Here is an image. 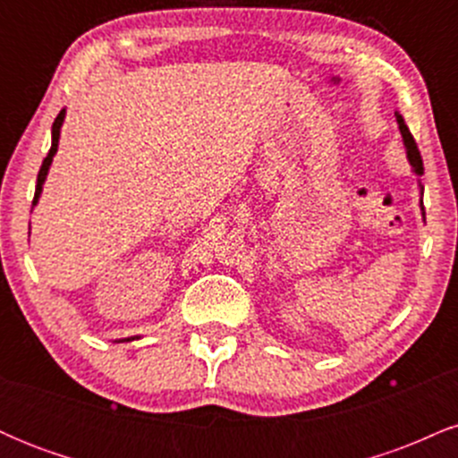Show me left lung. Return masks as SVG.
Returning <instances> with one entry per match:
<instances>
[{"instance_id": "obj_1", "label": "left lung", "mask_w": 458, "mask_h": 458, "mask_svg": "<svg viewBox=\"0 0 458 458\" xmlns=\"http://www.w3.org/2000/svg\"><path fill=\"white\" fill-rule=\"evenodd\" d=\"M396 120H398V127H401V133H403L404 146H407V157H409V161H411V165H413L415 174H422L424 167H422V157H420L418 144H415L413 135L409 133L407 124H404V120H403V115H401V114H396ZM422 208H424V207H422Z\"/></svg>"}]
</instances>
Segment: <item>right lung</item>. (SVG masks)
Here are the masks:
<instances>
[{"label": "right lung", "mask_w": 458, "mask_h": 458, "mask_svg": "<svg viewBox=\"0 0 458 458\" xmlns=\"http://www.w3.org/2000/svg\"><path fill=\"white\" fill-rule=\"evenodd\" d=\"M62 123H64V109H62L60 114H57V118L54 120V127H51V150L49 155L45 157L43 165H40V172H38V178H36V193H34V204L38 202V196L40 191H43V182L47 178V172H49V165L51 161H54V155L57 152V141H60V127Z\"/></svg>", "instance_id": "1"}]
</instances>
